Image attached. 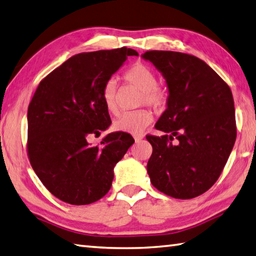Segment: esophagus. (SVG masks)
Returning a JSON list of instances; mask_svg holds the SVG:
<instances>
[{"label": "esophagus", "instance_id": "34e87169", "mask_svg": "<svg viewBox=\"0 0 256 256\" xmlns=\"http://www.w3.org/2000/svg\"><path fill=\"white\" fill-rule=\"evenodd\" d=\"M143 138V135L142 134H136V135H134V140H135V142H140L141 141V140Z\"/></svg>", "mask_w": 256, "mask_h": 256}]
</instances>
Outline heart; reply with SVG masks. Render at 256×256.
I'll return each mask as SVG.
<instances>
[{
    "instance_id": "obj_1",
    "label": "heart",
    "mask_w": 256,
    "mask_h": 256,
    "mask_svg": "<svg viewBox=\"0 0 256 256\" xmlns=\"http://www.w3.org/2000/svg\"><path fill=\"white\" fill-rule=\"evenodd\" d=\"M124 81L134 85L142 91L140 98V105L146 104L154 111L161 112L166 108L170 100L168 88L164 84L158 83V76L153 70L143 63H135L123 73ZM102 100L108 111L118 115L120 112L118 88L115 80L108 78L103 84ZM152 122V114L148 110L128 112L121 115L114 122V128L116 131L125 133L138 134Z\"/></svg>"
}]
</instances>
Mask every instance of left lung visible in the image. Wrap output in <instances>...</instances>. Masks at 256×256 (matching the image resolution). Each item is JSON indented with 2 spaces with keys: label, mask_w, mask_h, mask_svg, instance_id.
Returning <instances> with one entry per match:
<instances>
[{
  "label": "left lung",
  "mask_w": 256,
  "mask_h": 256,
  "mask_svg": "<svg viewBox=\"0 0 256 256\" xmlns=\"http://www.w3.org/2000/svg\"><path fill=\"white\" fill-rule=\"evenodd\" d=\"M142 58L163 74L170 91L168 108L155 124L165 134L146 135L153 148L151 183L171 198H196L218 181L236 140L231 88L194 55L148 51Z\"/></svg>",
  "instance_id": "left-lung-1"
}]
</instances>
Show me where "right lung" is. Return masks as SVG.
<instances>
[{
  "mask_svg": "<svg viewBox=\"0 0 256 256\" xmlns=\"http://www.w3.org/2000/svg\"><path fill=\"white\" fill-rule=\"evenodd\" d=\"M132 48L73 55L46 75L28 108V156L55 198L72 205L98 201L112 186L113 168L134 143L125 132L110 133L96 146L88 143L111 124L102 100L111 78Z\"/></svg>",
  "mask_w": 256,
  "mask_h": 256,
  "instance_id": "add662e5",
  "label": "right lung"
}]
</instances>
